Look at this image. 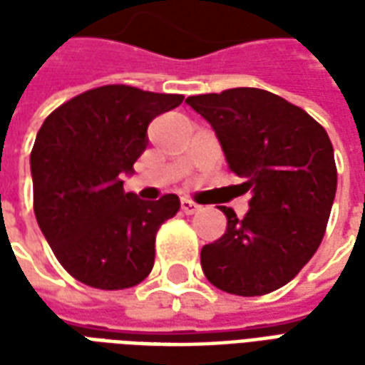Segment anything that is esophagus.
Wrapping results in <instances>:
<instances>
[{"mask_svg":"<svg viewBox=\"0 0 365 365\" xmlns=\"http://www.w3.org/2000/svg\"><path fill=\"white\" fill-rule=\"evenodd\" d=\"M199 209H201V205H197V203H193V201H190V199H182V211H183V213L193 215V213H197Z\"/></svg>","mask_w":365,"mask_h":365,"instance_id":"esophagus-1","label":"esophagus"}]
</instances>
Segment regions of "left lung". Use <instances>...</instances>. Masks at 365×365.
Instances as JSON below:
<instances>
[{"label": "left lung", "instance_id": "obj_1", "mask_svg": "<svg viewBox=\"0 0 365 365\" xmlns=\"http://www.w3.org/2000/svg\"><path fill=\"white\" fill-rule=\"evenodd\" d=\"M211 125L230 172L252 193L240 221L229 207L227 232L201 248L215 287L254 297L279 289L313 258L336 193L327 130L272 91L235 88L185 99Z\"/></svg>", "mask_w": 365, "mask_h": 365}]
</instances>
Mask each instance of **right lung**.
Instances as JSON below:
<instances>
[{
    "mask_svg": "<svg viewBox=\"0 0 365 365\" xmlns=\"http://www.w3.org/2000/svg\"><path fill=\"white\" fill-rule=\"evenodd\" d=\"M183 101L130 86H103L52 111L31 152L35 217L68 274L97 289L140 283L154 266L160 225L180 209L168 193L143 201L123 175L146 150L154 117Z\"/></svg>",
    "mask_w": 365,
    "mask_h": 365,
    "instance_id": "right-lung-1",
    "label": "right lung"
}]
</instances>
